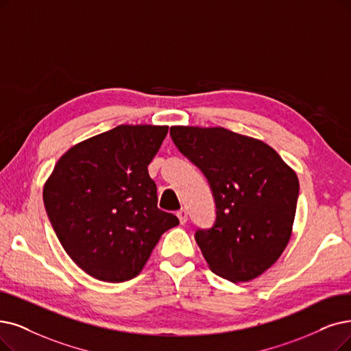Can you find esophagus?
<instances>
[{
    "label": "esophagus",
    "instance_id": "esophagus-1",
    "mask_svg": "<svg viewBox=\"0 0 351 351\" xmlns=\"http://www.w3.org/2000/svg\"><path fill=\"white\" fill-rule=\"evenodd\" d=\"M177 217H178V220H180V223H181V224H184V223L187 221V217H189V215H187V210H186V208H181V210H178V212H177Z\"/></svg>",
    "mask_w": 351,
    "mask_h": 351
}]
</instances>
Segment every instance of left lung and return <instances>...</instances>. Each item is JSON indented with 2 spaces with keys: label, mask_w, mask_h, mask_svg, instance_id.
<instances>
[{
  "label": "left lung",
  "mask_w": 351,
  "mask_h": 351,
  "mask_svg": "<svg viewBox=\"0 0 351 351\" xmlns=\"http://www.w3.org/2000/svg\"><path fill=\"white\" fill-rule=\"evenodd\" d=\"M170 135L213 191L216 221L195 232L208 268L232 282L262 275L291 239L295 171L268 144L221 127H171Z\"/></svg>",
  "instance_id": "obj_1"
}]
</instances>
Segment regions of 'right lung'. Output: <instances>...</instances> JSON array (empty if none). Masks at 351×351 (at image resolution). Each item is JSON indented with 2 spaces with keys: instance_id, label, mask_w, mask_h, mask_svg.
<instances>
[{
  "instance_id": "obj_1",
  "label": "right lung",
  "mask_w": 351,
  "mask_h": 351,
  "mask_svg": "<svg viewBox=\"0 0 351 351\" xmlns=\"http://www.w3.org/2000/svg\"><path fill=\"white\" fill-rule=\"evenodd\" d=\"M168 127L119 125L64 152L43 189L51 226L72 261L105 282L143 271L164 232L178 224L157 207L148 174Z\"/></svg>"
}]
</instances>
